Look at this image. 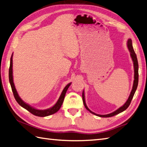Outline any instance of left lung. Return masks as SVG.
<instances>
[{
  "instance_id": "obj_1",
  "label": "left lung",
  "mask_w": 147,
  "mask_h": 147,
  "mask_svg": "<svg viewBox=\"0 0 147 147\" xmlns=\"http://www.w3.org/2000/svg\"><path fill=\"white\" fill-rule=\"evenodd\" d=\"M127 47L128 49L129 50V51L130 52V56L132 59V60L134 62V84H133V87H132V90L130 92V94L129 97H128V100H127V102H125V104L122 106L120 107L119 109H117V110H115V112H113L109 114H107V115H98V114H96L94 112H92V111L89 109L87 105H86L85 103V95H84V91H83V93H82V99H83V102L84 106L87 110H88L89 112L90 113L94 114V115L100 117H113L114 115H116L117 114H119L121 112H123L124 110H126L128 107H129L132 98L134 97V95L135 93L136 90H137V86H138V60H137V55H136V53H135V51L133 48V46H132V42L130 38L128 39L127 41Z\"/></svg>"
}]
</instances>
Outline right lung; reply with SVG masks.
<instances>
[{
    "label": "right lung",
    "mask_w": 147,
    "mask_h": 147,
    "mask_svg": "<svg viewBox=\"0 0 147 147\" xmlns=\"http://www.w3.org/2000/svg\"><path fill=\"white\" fill-rule=\"evenodd\" d=\"M12 55H13V54L11 56V58H10V67H9V82L10 84V86H11L13 96H14V97H15L17 103H19V104L21 107H22L23 108L28 110V112L33 114V115H34L35 116H38V117H47V116L52 115V114L56 113L57 112H58L59 110L60 109V107H61V106L62 105L64 98H65V94L68 90V88H69V87H70L71 83H69V84H67L65 86V88H63L62 94H61V95H60V97H59L58 100H57V103L52 107H51V108L46 109V110H38V109H35V108H34V107H31L30 105H28L27 103H25L20 98L19 95H18V93L16 90V88L15 87V85H14V83L13 81Z\"/></svg>",
    "instance_id": "add662e5"
}]
</instances>
